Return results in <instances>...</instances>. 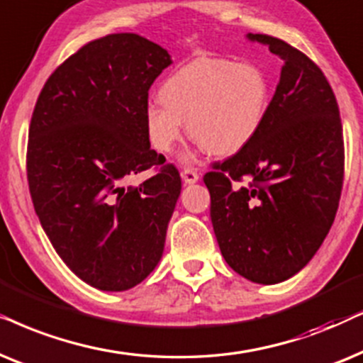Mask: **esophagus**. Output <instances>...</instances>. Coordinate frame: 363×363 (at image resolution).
<instances>
[{
	"label": "esophagus",
	"mask_w": 363,
	"mask_h": 363,
	"mask_svg": "<svg viewBox=\"0 0 363 363\" xmlns=\"http://www.w3.org/2000/svg\"><path fill=\"white\" fill-rule=\"evenodd\" d=\"M181 177L182 181H184V184H196V182L199 181V174H197L194 169H189V167L181 172Z\"/></svg>",
	"instance_id": "esophagus-1"
}]
</instances>
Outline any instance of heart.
Instances as JSON below:
<instances>
[{"label":"heart","mask_w":363,"mask_h":363,"mask_svg":"<svg viewBox=\"0 0 363 363\" xmlns=\"http://www.w3.org/2000/svg\"><path fill=\"white\" fill-rule=\"evenodd\" d=\"M159 99L144 109V129L152 149L169 154L184 136L216 157L244 151L267 118L270 84L252 62L197 60L172 72Z\"/></svg>","instance_id":"1"}]
</instances>
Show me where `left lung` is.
<instances>
[{"instance_id": "obj_1", "label": "left lung", "mask_w": 363, "mask_h": 363, "mask_svg": "<svg viewBox=\"0 0 363 363\" xmlns=\"http://www.w3.org/2000/svg\"><path fill=\"white\" fill-rule=\"evenodd\" d=\"M247 40L284 61L277 89L257 138L216 164L204 182L225 262L270 286L301 272L330 230L344 182V136L320 67L277 38L249 33Z\"/></svg>"}]
</instances>
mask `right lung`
Here are the masks:
<instances>
[{
    "label": "right lung",
    "mask_w": 363,
    "mask_h": 363,
    "mask_svg": "<svg viewBox=\"0 0 363 363\" xmlns=\"http://www.w3.org/2000/svg\"><path fill=\"white\" fill-rule=\"evenodd\" d=\"M171 55L134 33L91 41L50 76L28 143V184L52 247L81 280L106 292L156 269L181 177L151 149L147 93ZM156 165L139 186L128 177Z\"/></svg>",
    "instance_id": "right-lung-1"
}]
</instances>
